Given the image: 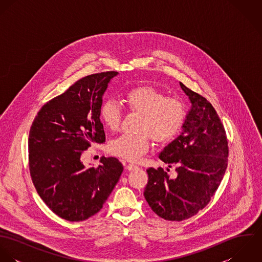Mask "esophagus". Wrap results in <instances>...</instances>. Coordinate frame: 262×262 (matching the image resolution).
Returning a JSON list of instances; mask_svg holds the SVG:
<instances>
[{
  "label": "esophagus",
  "instance_id": "esophagus-1",
  "mask_svg": "<svg viewBox=\"0 0 262 262\" xmlns=\"http://www.w3.org/2000/svg\"><path fill=\"white\" fill-rule=\"evenodd\" d=\"M126 168H127L129 171H131V170H135V169H137V168H138V166H137L136 164L129 163V164L126 166Z\"/></svg>",
  "mask_w": 262,
  "mask_h": 262
}]
</instances>
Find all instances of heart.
Wrapping results in <instances>:
<instances>
[{
    "instance_id": "obj_1",
    "label": "heart",
    "mask_w": 262,
    "mask_h": 262,
    "mask_svg": "<svg viewBox=\"0 0 262 262\" xmlns=\"http://www.w3.org/2000/svg\"><path fill=\"white\" fill-rule=\"evenodd\" d=\"M124 100L130 110L141 113L137 127L139 132L122 134L113 139L109 144V152L113 155L135 161L149 148L150 137L156 142H165L181 132L187 115L186 106L181 99L165 97L152 86L139 85L128 90ZM100 115L108 129H119L122 111L116 101H105Z\"/></svg>"
}]
</instances>
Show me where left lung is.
Segmentation results:
<instances>
[{
	"label": "left lung",
	"mask_w": 262,
	"mask_h": 262,
	"mask_svg": "<svg viewBox=\"0 0 262 262\" xmlns=\"http://www.w3.org/2000/svg\"><path fill=\"white\" fill-rule=\"evenodd\" d=\"M180 84L191 108L181 135L158 155L169 167L177 166L176 176L150 167L144 189L152 211L168 221L188 219L209 204L223 180L229 153L224 126L212 104Z\"/></svg>",
	"instance_id": "8db88e82"
}]
</instances>
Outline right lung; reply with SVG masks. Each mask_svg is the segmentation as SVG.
<instances>
[{
    "mask_svg": "<svg viewBox=\"0 0 262 262\" xmlns=\"http://www.w3.org/2000/svg\"><path fill=\"white\" fill-rule=\"evenodd\" d=\"M117 72L88 75L37 113L29 132V169L38 194L58 217L78 222L97 214L117 185L122 163L102 157L98 167L80 161L92 142L106 136L100 109Z\"/></svg>",
    "mask_w": 262,
    "mask_h": 262,
    "instance_id": "obj_1",
    "label": "right lung"
}]
</instances>
